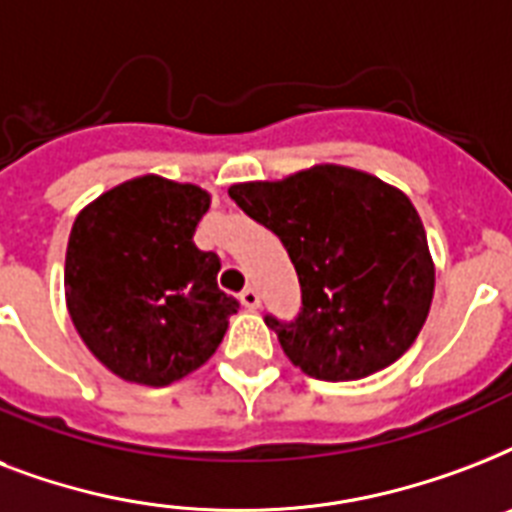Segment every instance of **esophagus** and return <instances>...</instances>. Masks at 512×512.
<instances>
[{
	"label": "esophagus",
	"instance_id": "34e87169",
	"mask_svg": "<svg viewBox=\"0 0 512 512\" xmlns=\"http://www.w3.org/2000/svg\"><path fill=\"white\" fill-rule=\"evenodd\" d=\"M239 300H241V305H244V308H249V311H255V308H260V292H257L255 287L241 289Z\"/></svg>",
	"mask_w": 512,
	"mask_h": 512
}]
</instances>
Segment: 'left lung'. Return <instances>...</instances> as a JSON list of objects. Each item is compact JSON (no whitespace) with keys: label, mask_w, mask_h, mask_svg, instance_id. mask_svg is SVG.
Segmentation results:
<instances>
[{"label":"left lung","mask_w":512,"mask_h":512,"mask_svg":"<svg viewBox=\"0 0 512 512\" xmlns=\"http://www.w3.org/2000/svg\"><path fill=\"white\" fill-rule=\"evenodd\" d=\"M281 239L303 308L265 316L289 361L316 380L348 382L401 358L428 319L436 268L406 193L366 172L319 164L284 180L228 188Z\"/></svg>","instance_id":"8db88e82"}]
</instances>
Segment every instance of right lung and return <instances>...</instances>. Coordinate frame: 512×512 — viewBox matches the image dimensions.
I'll use <instances>...</instances> for the list:
<instances>
[{"label":"right lung","mask_w":512,"mask_h":512,"mask_svg":"<svg viewBox=\"0 0 512 512\" xmlns=\"http://www.w3.org/2000/svg\"><path fill=\"white\" fill-rule=\"evenodd\" d=\"M209 209L199 185L143 175L76 215L66 305L92 356L116 377L162 388L199 369L239 300L217 287L220 257L193 244Z\"/></svg>","instance_id":"add662e5"}]
</instances>
